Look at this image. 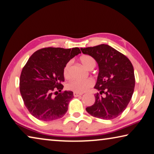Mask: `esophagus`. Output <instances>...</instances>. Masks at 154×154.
I'll return each mask as SVG.
<instances>
[{"label":"esophagus","instance_id":"34e87169","mask_svg":"<svg viewBox=\"0 0 154 154\" xmlns=\"http://www.w3.org/2000/svg\"><path fill=\"white\" fill-rule=\"evenodd\" d=\"M82 94H80V93H77V92H74V97H78L79 96H81Z\"/></svg>","mask_w":154,"mask_h":154}]
</instances>
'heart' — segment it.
<instances>
[{
	"instance_id": "heart-1",
	"label": "heart",
	"mask_w": 154,
	"mask_h": 154,
	"mask_svg": "<svg viewBox=\"0 0 154 154\" xmlns=\"http://www.w3.org/2000/svg\"><path fill=\"white\" fill-rule=\"evenodd\" d=\"M80 60L85 67L89 69L91 67L92 64L96 63L95 60L91 57L90 56L88 55H85L82 56L80 58ZM70 65L71 62L67 63L65 66L64 68L63 74L64 76L66 79H69L70 77ZM94 84V80L91 79H74L72 80V81H70L67 85L68 88L71 90L74 91L77 93H83V92L86 91L88 89L92 87Z\"/></svg>"
}]
</instances>
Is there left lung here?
<instances>
[{
  "label": "left lung",
  "instance_id": "8db88e82",
  "mask_svg": "<svg viewBox=\"0 0 154 154\" xmlns=\"http://www.w3.org/2000/svg\"><path fill=\"white\" fill-rule=\"evenodd\" d=\"M80 49L95 59L99 69L94 88L100 94L94 95L95 103L86 111L92 116L103 120L118 117L127 107L134 91V71L131 61L108 45Z\"/></svg>",
  "mask_w": 154,
  "mask_h": 154
}]
</instances>
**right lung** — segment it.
I'll use <instances>...</instances> for the list:
<instances>
[{
	"label": "right lung",
	"mask_w": 154,
	"mask_h": 154,
	"mask_svg": "<svg viewBox=\"0 0 154 154\" xmlns=\"http://www.w3.org/2000/svg\"><path fill=\"white\" fill-rule=\"evenodd\" d=\"M80 53L78 47H47L31 56L21 72L20 92L33 116L51 121L62 118L67 112L74 94L71 91L62 92L63 71L66 64Z\"/></svg>",
	"instance_id": "right-lung-1"
}]
</instances>
